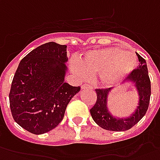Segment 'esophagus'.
I'll return each mask as SVG.
<instances>
[{"label": "esophagus", "instance_id": "obj_1", "mask_svg": "<svg viewBox=\"0 0 160 160\" xmlns=\"http://www.w3.org/2000/svg\"><path fill=\"white\" fill-rule=\"evenodd\" d=\"M82 89H85V88H88V89H90V90H92L93 89V87H91L90 85L88 84H83L82 85Z\"/></svg>", "mask_w": 160, "mask_h": 160}]
</instances>
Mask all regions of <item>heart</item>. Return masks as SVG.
<instances>
[{"label": "heart", "mask_w": 160, "mask_h": 160, "mask_svg": "<svg viewBox=\"0 0 160 160\" xmlns=\"http://www.w3.org/2000/svg\"><path fill=\"white\" fill-rule=\"evenodd\" d=\"M136 66V56L118 47L88 51L83 53L79 62L71 64L72 72L80 78L99 74L100 83L107 88L121 82Z\"/></svg>", "instance_id": "b5f03b06"}]
</instances>
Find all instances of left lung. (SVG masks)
I'll return each mask as SVG.
<instances>
[{
    "mask_svg": "<svg viewBox=\"0 0 160 160\" xmlns=\"http://www.w3.org/2000/svg\"><path fill=\"white\" fill-rule=\"evenodd\" d=\"M136 55L139 59V67L134 70L126 80L136 87L139 96V101L135 112L129 117H115L109 112L107 101L109 93H111V88L107 89H95L97 100L94 107L90 109V114L94 122L103 129L112 131L128 130L138 123L148 111L151 96V82L146 60L138 53H136Z\"/></svg>",
    "mask_w": 160,
    "mask_h": 160,
    "instance_id": "1",
    "label": "left lung"
}]
</instances>
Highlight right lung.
<instances>
[{
    "mask_svg": "<svg viewBox=\"0 0 160 160\" xmlns=\"http://www.w3.org/2000/svg\"><path fill=\"white\" fill-rule=\"evenodd\" d=\"M66 45L50 42L37 47L19 63L9 102L18 125L35 135L54 129L80 87L65 82L68 60Z\"/></svg>",
    "mask_w": 160,
    "mask_h": 160,
    "instance_id": "add662e5",
    "label": "right lung"
}]
</instances>
